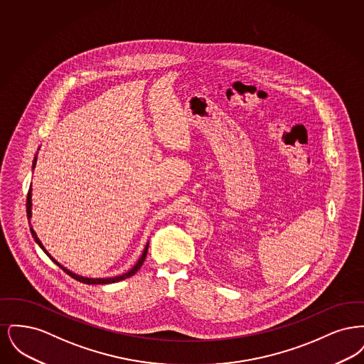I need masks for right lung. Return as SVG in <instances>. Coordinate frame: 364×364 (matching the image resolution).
Instances as JSON below:
<instances>
[{
    "instance_id": "right-lung-1",
    "label": "right lung",
    "mask_w": 364,
    "mask_h": 364,
    "mask_svg": "<svg viewBox=\"0 0 364 364\" xmlns=\"http://www.w3.org/2000/svg\"><path fill=\"white\" fill-rule=\"evenodd\" d=\"M35 164H36V156L34 158V162H33V169L35 168ZM26 208H27V217H28V220L31 218V187H30V191H28V193H27V203H26ZM30 230H31V235H33V237H34L35 242L36 244L45 251V254L50 258V259L57 264V266H60L67 274H70V277L75 278L76 281H79V282H83V284H88V285H94V284H113V282H117V281H122V279H125V278L131 277V276H134L136 272H138L139 269L141 267V264H143V262L146 259V255H147V250H149V244L144 247V251H143V254H141V257H140V259L138 260V263L129 270V272H127L125 274H122V276H117V277L113 278H87L82 277V276H77V274H75V273H72L70 272L68 269H65L63 264H60L57 260L53 258L52 255L46 251V248L42 245V242L41 240L38 239V236H36V233H35L34 229H33V226H31V223H30Z\"/></svg>"
}]
</instances>
